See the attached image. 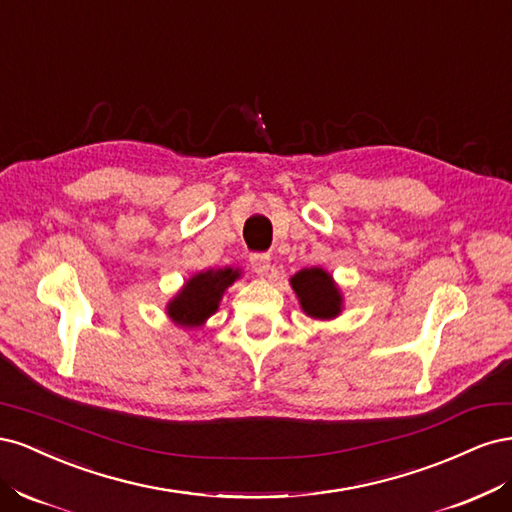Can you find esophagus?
Wrapping results in <instances>:
<instances>
[{
	"label": "esophagus",
	"mask_w": 512,
	"mask_h": 512,
	"mask_svg": "<svg viewBox=\"0 0 512 512\" xmlns=\"http://www.w3.org/2000/svg\"><path fill=\"white\" fill-rule=\"evenodd\" d=\"M252 262V269L258 273V275H267L269 269H271V256L269 254H254L250 258Z\"/></svg>",
	"instance_id": "1"
}]
</instances>
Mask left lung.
<instances>
[{"instance_id": "8db88e82", "label": "left lung", "mask_w": 512, "mask_h": 512, "mask_svg": "<svg viewBox=\"0 0 512 512\" xmlns=\"http://www.w3.org/2000/svg\"><path fill=\"white\" fill-rule=\"evenodd\" d=\"M303 312L314 320H333L344 309V294L329 271L320 267L301 269L290 277Z\"/></svg>"}]
</instances>
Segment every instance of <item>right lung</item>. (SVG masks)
Instances as JSON below:
<instances>
[{
  "label": "right lung",
  "mask_w": 512,
  "mask_h": 512,
  "mask_svg": "<svg viewBox=\"0 0 512 512\" xmlns=\"http://www.w3.org/2000/svg\"><path fill=\"white\" fill-rule=\"evenodd\" d=\"M241 277V269H207L192 275L173 299L166 314L181 329H198L218 312L224 292Z\"/></svg>",
  "instance_id": "1"
}]
</instances>
